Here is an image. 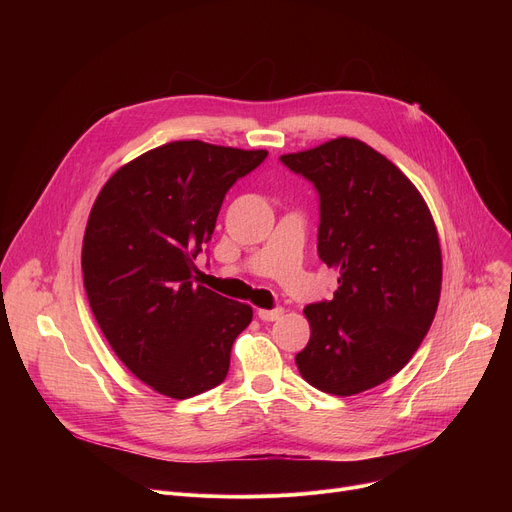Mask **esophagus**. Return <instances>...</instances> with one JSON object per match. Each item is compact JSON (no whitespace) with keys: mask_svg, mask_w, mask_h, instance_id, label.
<instances>
[{"mask_svg":"<svg viewBox=\"0 0 512 512\" xmlns=\"http://www.w3.org/2000/svg\"><path fill=\"white\" fill-rule=\"evenodd\" d=\"M282 313H284L282 307H276V309H259V311H257L259 319H263V321H276V319L282 317Z\"/></svg>","mask_w":512,"mask_h":512,"instance_id":"1","label":"esophagus"}]
</instances>
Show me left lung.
Wrapping results in <instances>:
<instances>
[{
    "label": "left lung",
    "instance_id": "8db88e82",
    "mask_svg": "<svg viewBox=\"0 0 512 512\" xmlns=\"http://www.w3.org/2000/svg\"><path fill=\"white\" fill-rule=\"evenodd\" d=\"M319 193L317 253L340 270L332 301L305 307L311 338L294 357L317 390L353 396L405 367L432 326L442 251L415 184L359 139L280 157Z\"/></svg>",
    "mask_w": 512,
    "mask_h": 512
}]
</instances>
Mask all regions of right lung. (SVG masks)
Listing matches in <instances>:
<instances>
[{
	"mask_svg": "<svg viewBox=\"0 0 512 512\" xmlns=\"http://www.w3.org/2000/svg\"><path fill=\"white\" fill-rule=\"evenodd\" d=\"M267 151L174 141L128 161L97 195L83 276L118 359L155 392L184 400L220 386L253 309L193 284L230 186Z\"/></svg>",
	"mask_w": 512,
	"mask_h": 512,
	"instance_id": "add662e5",
	"label": "right lung"
}]
</instances>
